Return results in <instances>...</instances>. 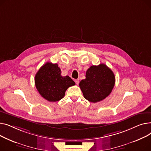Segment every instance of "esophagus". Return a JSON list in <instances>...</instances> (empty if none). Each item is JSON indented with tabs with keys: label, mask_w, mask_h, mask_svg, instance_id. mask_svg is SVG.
Returning <instances> with one entry per match:
<instances>
[{
	"label": "esophagus",
	"mask_w": 151,
	"mask_h": 151,
	"mask_svg": "<svg viewBox=\"0 0 151 151\" xmlns=\"http://www.w3.org/2000/svg\"><path fill=\"white\" fill-rule=\"evenodd\" d=\"M75 82H76V83L77 85H78V83H79V79H76V80H75Z\"/></svg>",
	"instance_id": "obj_1"
}]
</instances>
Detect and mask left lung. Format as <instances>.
<instances>
[{"label":"left lung","instance_id":"8db88e82","mask_svg":"<svg viewBox=\"0 0 151 151\" xmlns=\"http://www.w3.org/2000/svg\"><path fill=\"white\" fill-rule=\"evenodd\" d=\"M85 77L80 82L79 86L85 98L93 103L105 99L114 86V75L105 64L91 66L86 70Z\"/></svg>","mask_w":151,"mask_h":151}]
</instances>
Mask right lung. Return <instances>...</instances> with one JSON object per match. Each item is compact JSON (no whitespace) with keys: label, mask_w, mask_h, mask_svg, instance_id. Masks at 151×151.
I'll use <instances>...</instances> for the list:
<instances>
[{"label":"right lung","mask_w":151,"mask_h":151,"mask_svg":"<svg viewBox=\"0 0 151 151\" xmlns=\"http://www.w3.org/2000/svg\"><path fill=\"white\" fill-rule=\"evenodd\" d=\"M58 64L47 62L43 65L35 77V83L41 96L49 102H57L65 95L70 86L76 83L68 76H62Z\"/></svg>","instance_id":"obj_1"}]
</instances>
